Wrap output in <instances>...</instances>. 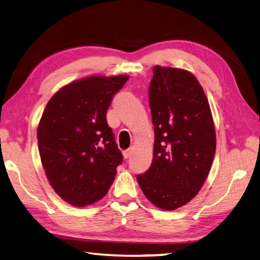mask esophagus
<instances>
[{
    "instance_id": "esophagus-1",
    "label": "esophagus",
    "mask_w": 260,
    "mask_h": 260,
    "mask_svg": "<svg viewBox=\"0 0 260 260\" xmlns=\"http://www.w3.org/2000/svg\"><path fill=\"white\" fill-rule=\"evenodd\" d=\"M131 152H132V150H131V149H128V150H124V151H123V157H124V159H128V158L131 156Z\"/></svg>"
}]
</instances>
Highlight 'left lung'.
<instances>
[{"mask_svg": "<svg viewBox=\"0 0 260 260\" xmlns=\"http://www.w3.org/2000/svg\"><path fill=\"white\" fill-rule=\"evenodd\" d=\"M149 107L153 158L137 181L151 203L172 211L189 202L208 177L216 146L213 119L197 77L178 68L153 67Z\"/></svg>", "mask_w": 260, "mask_h": 260, "instance_id": "8db88e82", "label": "left lung"}]
</instances>
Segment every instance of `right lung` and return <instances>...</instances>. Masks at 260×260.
<instances>
[{
    "mask_svg": "<svg viewBox=\"0 0 260 260\" xmlns=\"http://www.w3.org/2000/svg\"><path fill=\"white\" fill-rule=\"evenodd\" d=\"M128 79L91 76L68 84L42 113L37 131L42 166L55 192L72 205L102 199L123 161L107 112Z\"/></svg>",
    "mask_w": 260,
    "mask_h": 260,
    "instance_id": "add662e5",
    "label": "right lung"
}]
</instances>
